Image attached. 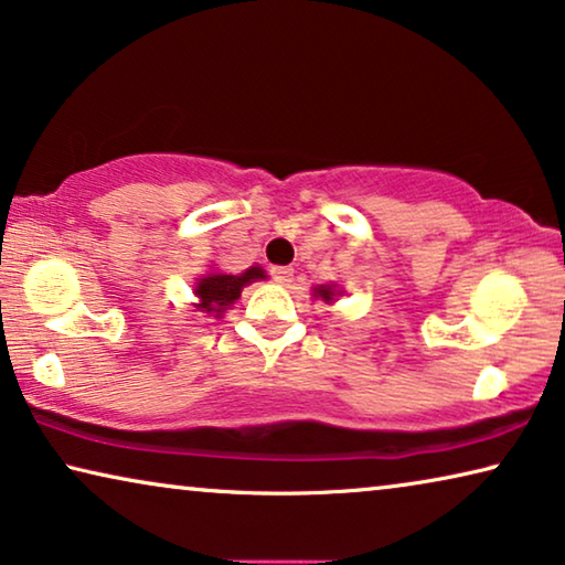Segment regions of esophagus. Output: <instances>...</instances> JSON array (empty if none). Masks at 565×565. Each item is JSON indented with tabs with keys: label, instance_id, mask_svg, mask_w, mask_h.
Segmentation results:
<instances>
[{
	"label": "esophagus",
	"instance_id": "esophagus-1",
	"mask_svg": "<svg viewBox=\"0 0 565 565\" xmlns=\"http://www.w3.org/2000/svg\"><path fill=\"white\" fill-rule=\"evenodd\" d=\"M271 279H274L276 284L286 286V284H289V281L294 279V268H289V266H276V268H271Z\"/></svg>",
	"mask_w": 565,
	"mask_h": 565
}]
</instances>
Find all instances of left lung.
Masks as SVG:
<instances>
[{
    "label": "left lung",
    "mask_w": 565,
    "mask_h": 565,
    "mask_svg": "<svg viewBox=\"0 0 565 565\" xmlns=\"http://www.w3.org/2000/svg\"><path fill=\"white\" fill-rule=\"evenodd\" d=\"M317 297H322L324 301H332L334 299V289H332V286H319Z\"/></svg>",
    "instance_id": "obj_1"
}]
</instances>
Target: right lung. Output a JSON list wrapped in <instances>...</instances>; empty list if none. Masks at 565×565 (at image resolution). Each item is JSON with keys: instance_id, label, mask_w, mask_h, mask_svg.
Returning a JSON list of instances; mask_svg holds the SVG:
<instances>
[{"instance_id": "add662e5", "label": "right lung", "mask_w": 565, "mask_h": 565, "mask_svg": "<svg viewBox=\"0 0 565 565\" xmlns=\"http://www.w3.org/2000/svg\"><path fill=\"white\" fill-rule=\"evenodd\" d=\"M264 279V268L260 266H250L248 271H243L241 276H231V274H210L205 279H200L195 286V294L200 297V311H207V315H223L235 299L241 297V289L250 281Z\"/></svg>"}]
</instances>
